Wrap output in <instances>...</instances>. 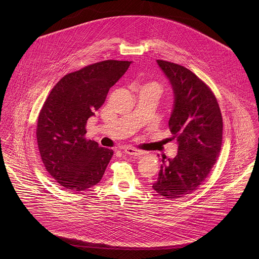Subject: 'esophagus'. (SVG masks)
Listing matches in <instances>:
<instances>
[{"mask_svg": "<svg viewBox=\"0 0 259 259\" xmlns=\"http://www.w3.org/2000/svg\"><path fill=\"white\" fill-rule=\"evenodd\" d=\"M124 153L129 155V156H133V157H138V156H141L144 154V152L142 151H139V150H136L134 149V147H124Z\"/></svg>", "mask_w": 259, "mask_h": 259, "instance_id": "1", "label": "esophagus"}]
</instances>
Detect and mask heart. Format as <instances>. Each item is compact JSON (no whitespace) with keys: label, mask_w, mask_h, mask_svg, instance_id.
<instances>
[{"label":"heart","mask_w":259,"mask_h":259,"mask_svg":"<svg viewBox=\"0 0 259 259\" xmlns=\"http://www.w3.org/2000/svg\"><path fill=\"white\" fill-rule=\"evenodd\" d=\"M147 86H156V87H158L156 84H154V83H152V84H149Z\"/></svg>","instance_id":"obj_1"}]
</instances>
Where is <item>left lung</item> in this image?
<instances>
[{
	"instance_id": "left-lung-1",
	"label": "left lung",
	"mask_w": 259,
	"mask_h": 259,
	"mask_svg": "<svg viewBox=\"0 0 259 259\" xmlns=\"http://www.w3.org/2000/svg\"><path fill=\"white\" fill-rule=\"evenodd\" d=\"M157 63L173 90L169 128L178 152L173 159L163 158L153 189L175 200L198 190L216 163L223 141V117L216 97L193 71L165 60Z\"/></svg>"
}]
</instances>
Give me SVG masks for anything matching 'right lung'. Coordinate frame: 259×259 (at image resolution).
Masks as SVG:
<instances>
[{"label":"right lung","mask_w":259,"mask_h":259,"mask_svg":"<svg viewBox=\"0 0 259 259\" xmlns=\"http://www.w3.org/2000/svg\"><path fill=\"white\" fill-rule=\"evenodd\" d=\"M131 62L104 60L67 73L47 97L36 139L46 170L65 190L85 191L101 180L114 151L87 140L85 127Z\"/></svg>","instance_id":"right-lung-1"}]
</instances>
